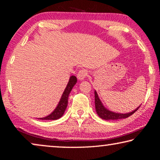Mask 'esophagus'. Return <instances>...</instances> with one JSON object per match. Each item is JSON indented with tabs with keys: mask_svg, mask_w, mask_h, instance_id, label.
Returning <instances> with one entry per match:
<instances>
[{
	"mask_svg": "<svg viewBox=\"0 0 160 160\" xmlns=\"http://www.w3.org/2000/svg\"><path fill=\"white\" fill-rule=\"evenodd\" d=\"M87 75H88V72H87L86 70H81L78 72L77 75V78L78 80H83L86 78Z\"/></svg>",
	"mask_w": 160,
	"mask_h": 160,
	"instance_id": "esophagus-1",
	"label": "esophagus"
}]
</instances>
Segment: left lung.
Returning a JSON list of instances; mask_svg holds the SVG:
<instances>
[{
  "label": "left lung",
  "instance_id": "obj_1",
  "mask_svg": "<svg viewBox=\"0 0 160 160\" xmlns=\"http://www.w3.org/2000/svg\"><path fill=\"white\" fill-rule=\"evenodd\" d=\"M94 103H95V109L97 115H98L101 118L104 119V120H118V119L128 118V116L133 114L140 107L139 106L138 107H137L136 109L132 111L131 112L126 113H116L112 112V111L107 109V108L103 105L102 102L101 100H100L96 90L94 91Z\"/></svg>",
  "mask_w": 160,
  "mask_h": 160
}]
</instances>
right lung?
<instances>
[{
	"mask_svg": "<svg viewBox=\"0 0 160 160\" xmlns=\"http://www.w3.org/2000/svg\"><path fill=\"white\" fill-rule=\"evenodd\" d=\"M76 82L77 78L74 76V75L70 76L68 82L67 84L66 88L65 89L61 97L60 101H59L56 109L49 115L43 118H39L38 119H41V120H57V119L62 117V116L64 114L65 111H66L68 106V101L69 94Z\"/></svg>",
	"mask_w": 160,
	"mask_h": 160,
	"instance_id": "obj_1",
	"label": "right lung"
}]
</instances>
